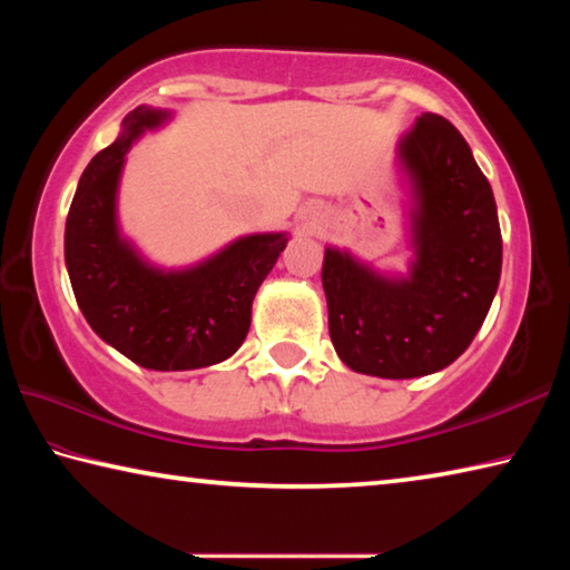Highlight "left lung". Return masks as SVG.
Returning a JSON list of instances; mask_svg holds the SVG:
<instances>
[{"label": "left lung", "instance_id": "obj_1", "mask_svg": "<svg viewBox=\"0 0 570 570\" xmlns=\"http://www.w3.org/2000/svg\"><path fill=\"white\" fill-rule=\"evenodd\" d=\"M397 160L412 196L410 274L384 276L334 246L322 266L336 354L384 380L455 362L485 322L503 266L493 188L455 125L422 112L400 138Z\"/></svg>", "mask_w": 570, "mask_h": 570}]
</instances>
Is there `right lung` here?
<instances>
[{"label": "right lung", "instance_id": "add662e5", "mask_svg": "<svg viewBox=\"0 0 570 570\" xmlns=\"http://www.w3.org/2000/svg\"><path fill=\"white\" fill-rule=\"evenodd\" d=\"M170 110L135 108L118 140L85 168L65 226V264L92 332L135 364L156 372L198 370L244 344L250 304L288 244L286 234H250L188 268H160L118 226L125 156Z\"/></svg>", "mask_w": 570, "mask_h": 570}]
</instances>
